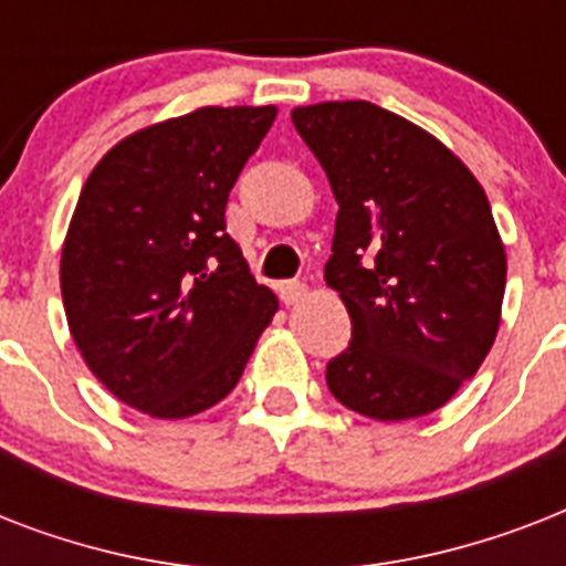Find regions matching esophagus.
I'll list each match as a JSON object with an SVG mask.
<instances>
[{
    "label": "esophagus",
    "mask_w": 566,
    "mask_h": 566,
    "mask_svg": "<svg viewBox=\"0 0 566 566\" xmlns=\"http://www.w3.org/2000/svg\"><path fill=\"white\" fill-rule=\"evenodd\" d=\"M305 291H308V287H305V282H282V284H279V296H282L284 305H296V302L305 296Z\"/></svg>",
    "instance_id": "esophagus-1"
}]
</instances>
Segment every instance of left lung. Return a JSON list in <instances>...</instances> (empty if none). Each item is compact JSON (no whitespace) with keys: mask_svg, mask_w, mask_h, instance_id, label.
<instances>
[{"mask_svg":"<svg viewBox=\"0 0 566 566\" xmlns=\"http://www.w3.org/2000/svg\"><path fill=\"white\" fill-rule=\"evenodd\" d=\"M337 199L326 282L353 340L326 364L337 402L373 420L438 411L491 353L505 249L473 172L373 102L293 108Z\"/></svg>","mask_w":566,"mask_h":566,"instance_id":"left-lung-1","label":"left lung"}]
</instances>
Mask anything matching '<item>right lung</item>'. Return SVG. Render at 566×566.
Returning <instances> with one entry per match:
<instances>
[{
	"instance_id": "add662e5",
	"label": "right lung",
	"mask_w": 566,
	"mask_h": 566,
	"mask_svg": "<svg viewBox=\"0 0 566 566\" xmlns=\"http://www.w3.org/2000/svg\"><path fill=\"white\" fill-rule=\"evenodd\" d=\"M275 108H199L119 140L84 181L61 296L91 373L161 420L234 390L279 302L226 231V202Z\"/></svg>"
}]
</instances>
